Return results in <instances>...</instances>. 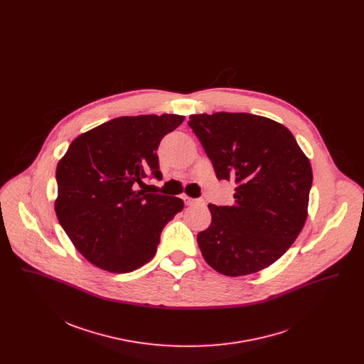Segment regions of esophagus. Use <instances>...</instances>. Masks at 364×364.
Returning <instances> with one entry per match:
<instances>
[{
    "label": "esophagus",
    "mask_w": 364,
    "mask_h": 364,
    "mask_svg": "<svg viewBox=\"0 0 364 364\" xmlns=\"http://www.w3.org/2000/svg\"><path fill=\"white\" fill-rule=\"evenodd\" d=\"M187 206H205V200L203 199H192L190 196H184L183 198Z\"/></svg>",
    "instance_id": "esophagus-1"
}]
</instances>
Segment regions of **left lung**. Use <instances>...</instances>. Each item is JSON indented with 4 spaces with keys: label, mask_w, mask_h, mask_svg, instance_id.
I'll use <instances>...</instances> for the list:
<instances>
[{
    "label": "left lung",
    "mask_w": 364,
    "mask_h": 364,
    "mask_svg": "<svg viewBox=\"0 0 364 364\" xmlns=\"http://www.w3.org/2000/svg\"><path fill=\"white\" fill-rule=\"evenodd\" d=\"M218 180L233 181V206L208 205L211 224L198 244L221 274L257 273L279 259L307 220L309 158L282 124L250 113L192 114Z\"/></svg>",
    "instance_id": "8db88e82"
}]
</instances>
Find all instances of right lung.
Masks as SVG:
<instances>
[{"label": "right lung", "mask_w": 364, "mask_h": 364, "mask_svg": "<svg viewBox=\"0 0 364 364\" xmlns=\"http://www.w3.org/2000/svg\"><path fill=\"white\" fill-rule=\"evenodd\" d=\"M184 116L147 114L104 122L70 143L55 169V214L76 250L110 273L154 258L161 232L184 208L180 198L138 190L162 177L156 149Z\"/></svg>", "instance_id": "1"}]
</instances>
